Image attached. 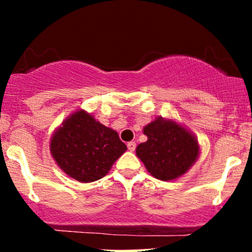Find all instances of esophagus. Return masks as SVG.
I'll use <instances>...</instances> for the list:
<instances>
[{
    "instance_id": "esophagus-1",
    "label": "esophagus",
    "mask_w": 252,
    "mask_h": 252,
    "mask_svg": "<svg viewBox=\"0 0 252 252\" xmlns=\"http://www.w3.org/2000/svg\"><path fill=\"white\" fill-rule=\"evenodd\" d=\"M126 146H128V150H129V151H134V150L136 149V144H135V141H130V142H128V145H126Z\"/></svg>"
}]
</instances>
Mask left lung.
<instances>
[{"label":"left lung","mask_w":252,"mask_h":252,"mask_svg":"<svg viewBox=\"0 0 252 252\" xmlns=\"http://www.w3.org/2000/svg\"><path fill=\"white\" fill-rule=\"evenodd\" d=\"M144 134L147 141L136 147V155L157 179H175L187 173L196 161L197 141L173 122L156 119L145 126Z\"/></svg>","instance_id":"1"}]
</instances>
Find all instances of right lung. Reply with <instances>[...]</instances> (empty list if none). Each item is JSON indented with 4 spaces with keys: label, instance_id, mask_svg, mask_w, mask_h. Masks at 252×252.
Wrapping results in <instances>:
<instances>
[{
    "label": "right lung",
    "instance_id": "obj_1",
    "mask_svg": "<svg viewBox=\"0 0 252 252\" xmlns=\"http://www.w3.org/2000/svg\"><path fill=\"white\" fill-rule=\"evenodd\" d=\"M50 147L58 166L83 183L105 177L126 150L117 131L84 111L75 112L64 121L53 135Z\"/></svg>",
    "mask_w": 252,
    "mask_h": 252
}]
</instances>
